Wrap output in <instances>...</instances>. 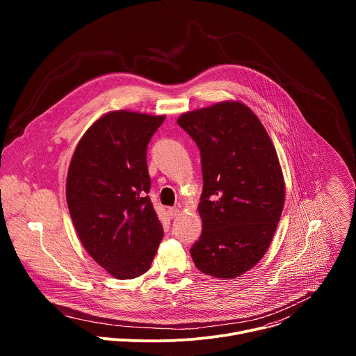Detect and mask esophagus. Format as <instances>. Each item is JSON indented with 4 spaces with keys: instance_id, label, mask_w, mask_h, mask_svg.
<instances>
[{
    "instance_id": "esophagus-1",
    "label": "esophagus",
    "mask_w": 356,
    "mask_h": 356,
    "mask_svg": "<svg viewBox=\"0 0 356 356\" xmlns=\"http://www.w3.org/2000/svg\"><path fill=\"white\" fill-rule=\"evenodd\" d=\"M169 217L170 218H175V217H177L179 214H180V209H177V207H172V209H169Z\"/></svg>"
}]
</instances>
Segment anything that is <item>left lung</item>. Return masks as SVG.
<instances>
[{
    "instance_id": "obj_1",
    "label": "left lung",
    "mask_w": 356,
    "mask_h": 356,
    "mask_svg": "<svg viewBox=\"0 0 356 356\" xmlns=\"http://www.w3.org/2000/svg\"><path fill=\"white\" fill-rule=\"evenodd\" d=\"M177 124L200 149L204 183L193 262L213 277H238L262 259L282 216L284 181L276 149L239 101L186 113Z\"/></svg>"
}]
</instances>
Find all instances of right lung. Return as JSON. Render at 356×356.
Instances as JSON below:
<instances>
[{
  "instance_id": "1",
  "label": "right lung",
  "mask_w": 356,
  "mask_h": 356,
  "mask_svg": "<svg viewBox=\"0 0 356 356\" xmlns=\"http://www.w3.org/2000/svg\"><path fill=\"white\" fill-rule=\"evenodd\" d=\"M165 115L113 111L80 139L67 173L66 200L88 255L115 279L152 265L163 228L147 195V143Z\"/></svg>"
}]
</instances>
